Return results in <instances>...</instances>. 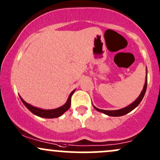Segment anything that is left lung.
Segmentation results:
<instances>
[{
    "instance_id": "obj_1",
    "label": "left lung",
    "mask_w": 160,
    "mask_h": 160,
    "mask_svg": "<svg viewBox=\"0 0 160 160\" xmlns=\"http://www.w3.org/2000/svg\"><path fill=\"white\" fill-rule=\"evenodd\" d=\"M147 78H146L145 85H144L143 89H142L141 94H140V96H139V97L137 98V99L134 101V102H133L131 104H130V105L128 106V107H126V108H122V109H120V110H117V111H106V110L98 109V108H95V107H94V108H95V110L98 111L99 112L104 113V114H107V115H109V116H112V117L123 116V115L127 114H128V113L130 112V111H133V110L135 108H137V106L139 105V104H140V103L141 102L142 99L143 98L144 94H145L146 91H147Z\"/></svg>"
}]
</instances>
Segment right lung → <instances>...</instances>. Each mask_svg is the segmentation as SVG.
<instances>
[{
    "label": "right lung",
    "mask_w": 160,
    "mask_h": 160,
    "mask_svg": "<svg viewBox=\"0 0 160 160\" xmlns=\"http://www.w3.org/2000/svg\"><path fill=\"white\" fill-rule=\"evenodd\" d=\"M75 92V90L72 91L71 92V94H69V97H68V100H67L66 103L62 105V107L59 108H56V109H52V110H42L40 109V108H37L36 107H33V106L30 105V104H27V102H25L23 99L20 98L22 102L23 103V104L27 108V109L30 110V111L32 113V114H36L37 116L41 117V118H58V117L61 116L62 114H64L66 111H68V108L71 106V97L72 95V94Z\"/></svg>",
    "instance_id": "add662e5"
}]
</instances>
